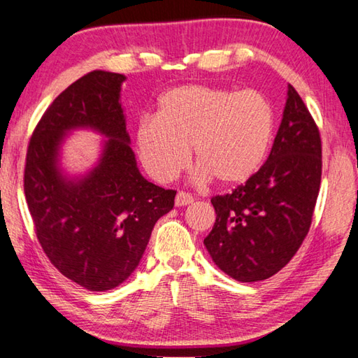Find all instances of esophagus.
Returning a JSON list of instances; mask_svg holds the SVG:
<instances>
[{"label":"esophagus","instance_id":"obj_1","mask_svg":"<svg viewBox=\"0 0 358 358\" xmlns=\"http://www.w3.org/2000/svg\"><path fill=\"white\" fill-rule=\"evenodd\" d=\"M192 201H194V199L191 194L181 191L177 194V197H175V206H187V205H191Z\"/></svg>","mask_w":358,"mask_h":358}]
</instances>
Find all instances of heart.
<instances>
[{"label": "heart", "mask_w": 358, "mask_h": 358, "mask_svg": "<svg viewBox=\"0 0 358 358\" xmlns=\"http://www.w3.org/2000/svg\"><path fill=\"white\" fill-rule=\"evenodd\" d=\"M273 133L275 110L259 91L183 85L159 97L157 116L139 119L135 143L144 169L161 183L186 169L194 147L200 180L239 186L262 167Z\"/></svg>", "instance_id": "obj_1"}]
</instances>
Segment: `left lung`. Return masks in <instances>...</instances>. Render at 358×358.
Instances as JSON below:
<instances>
[{"label":"left lung","instance_id":"obj_1","mask_svg":"<svg viewBox=\"0 0 358 358\" xmlns=\"http://www.w3.org/2000/svg\"><path fill=\"white\" fill-rule=\"evenodd\" d=\"M321 166L318 127L289 85L265 164L231 194L211 199L217 217L203 243L217 267L241 282L268 279L285 267L309 233Z\"/></svg>","mask_w":358,"mask_h":358}]
</instances>
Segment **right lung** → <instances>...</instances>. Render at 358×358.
Wrapping results in <instances>:
<instances>
[{
  "mask_svg": "<svg viewBox=\"0 0 358 358\" xmlns=\"http://www.w3.org/2000/svg\"><path fill=\"white\" fill-rule=\"evenodd\" d=\"M124 74L91 71L55 97L27 145L24 195L35 234L63 276L91 292L111 290L135 268L177 191L147 181L136 166L121 105ZM91 128L109 139L80 179L58 167L66 133Z\"/></svg>",
  "mask_w": 358,
  "mask_h": 358,
  "instance_id": "right-lung-1",
  "label": "right lung"
}]
</instances>
